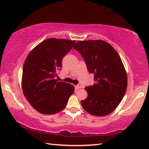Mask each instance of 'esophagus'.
Masks as SVG:
<instances>
[{
	"label": "esophagus",
	"instance_id": "1",
	"mask_svg": "<svg viewBox=\"0 0 149 149\" xmlns=\"http://www.w3.org/2000/svg\"><path fill=\"white\" fill-rule=\"evenodd\" d=\"M75 87H76V88H77V89H80V88H81V84H78L77 85H76L75 86Z\"/></svg>",
	"mask_w": 149,
	"mask_h": 149
}]
</instances>
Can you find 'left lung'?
<instances>
[{
	"label": "left lung",
	"mask_w": 149,
	"mask_h": 149,
	"mask_svg": "<svg viewBox=\"0 0 149 149\" xmlns=\"http://www.w3.org/2000/svg\"><path fill=\"white\" fill-rule=\"evenodd\" d=\"M74 49L79 52L95 83L86 86L88 97L81 100L84 109L94 116L113 112L121 102L127 86V74L118 54L102 40L79 41Z\"/></svg>",
	"instance_id": "1"
}]
</instances>
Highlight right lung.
Segmentation results:
<instances>
[{
  "mask_svg": "<svg viewBox=\"0 0 149 149\" xmlns=\"http://www.w3.org/2000/svg\"><path fill=\"white\" fill-rule=\"evenodd\" d=\"M75 43L65 39H47L27 57L22 73V89L28 102L38 112L46 115L59 112L74 93L72 85L55 79L61 70L63 58Z\"/></svg>",
  "mask_w": 149,
  "mask_h": 149,
  "instance_id": "obj_1",
  "label": "right lung"
}]
</instances>
